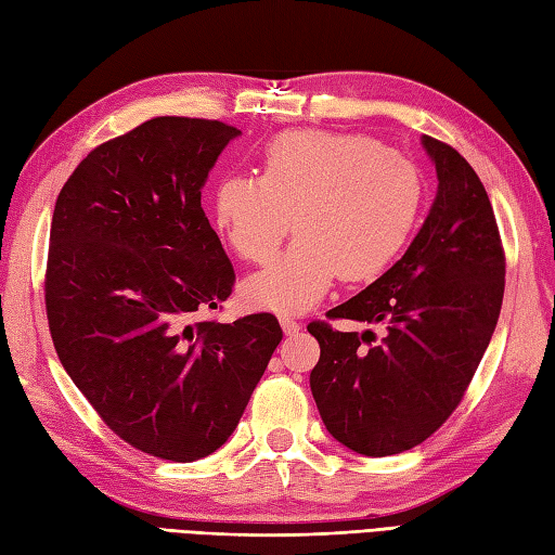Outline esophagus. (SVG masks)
Returning <instances> with one entry per match:
<instances>
[{"label":"esophagus","mask_w":555,"mask_h":555,"mask_svg":"<svg viewBox=\"0 0 555 555\" xmlns=\"http://www.w3.org/2000/svg\"><path fill=\"white\" fill-rule=\"evenodd\" d=\"M279 324H281V328H283V333H286V336H295V333H298L302 326L298 324V321H295L293 317H279Z\"/></svg>","instance_id":"1"}]
</instances>
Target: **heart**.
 Masks as SVG:
<instances>
[{
    "label": "heart",
    "instance_id": "1",
    "mask_svg": "<svg viewBox=\"0 0 555 555\" xmlns=\"http://www.w3.org/2000/svg\"><path fill=\"white\" fill-rule=\"evenodd\" d=\"M418 165L354 132L295 130L260 153V179L227 175L212 217L234 253L269 262L293 217L298 238L274 264L243 283L255 307L305 312L331 283L380 276L414 234L423 208Z\"/></svg>",
    "mask_w": 555,
    "mask_h": 555
}]
</instances>
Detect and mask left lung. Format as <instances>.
Wrapping results in <instances>:
<instances>
[{"instance_id":"8db88e82","label":"left lung","mask_w":555,"mask_h":555,"mask_svg":"<svg viewBox=\"0 0 555 555\" xmlns=\"http://www.w3.org/2000/svg\"><path fill=\"white\" fill-rule=\"evenodd\" d=\"M421 144L437 172L428 217L388 272L328 312L383 326V340L366 347L371 331L307 326L321 347L309 373L321 421L364 456L406 452L452 416L504 300V250L480 177L442 141Z\"/></svg>"}]
</instances>
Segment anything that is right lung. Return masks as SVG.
<instances>
[{
	"instance_id": "add662e5",
	"label": "right lung",
	"mask_w": 555,
	"mask_h": 555,
	"mask_svg": "<svg viewBox=\"0 0 555 555\" xmlns=\"http://www.w3.org/2000/svg\"><path fill=\"white\" fill-rule=\"evenodd\" d=\"M238 134L153 118L89 153L51 217L44 300L63 369L115 435L177 463L229 440L283 338L272 314L196 321L234 286L201 189Z\"/></svg>"
}]
</instances>
